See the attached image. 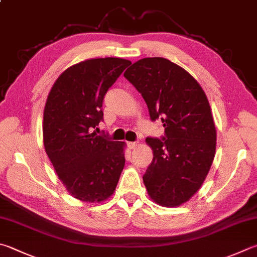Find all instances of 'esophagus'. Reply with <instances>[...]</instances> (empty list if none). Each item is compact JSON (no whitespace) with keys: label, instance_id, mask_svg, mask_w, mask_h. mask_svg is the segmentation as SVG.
Returning <instances> with one entry per match:
<instances>
[{"label":"esophagus","instance_id":"obj_1","mask_svg":"<svg viewBox=\"0 0 257 257\" xmlns=\"http://www.w3.org/2000/svg\"><path fill=\"white\" fill-rule=\"evenodd\" d=\"M138 145V142H127V147L130 149H134Z\"/></svg>","mask_w":257,"mask_h":257}]
</instances>
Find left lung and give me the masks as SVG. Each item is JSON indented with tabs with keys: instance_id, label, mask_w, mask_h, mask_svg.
<instances>
[{
	"instance_id": "8db88e82",
	"label": "left lung",
	"mask_w": 257,
	"mask_h": 257,
	"mask_svg": "<svg viewBox=\"0 0 257 257\" xmlns=\"http://www.w3.org/2000/svg\"><path fill=\"white\" fill-rule=\"evenodd\" d=\"M148 105L150 118L161 119L162 139L147 138L153 160L143 176L158 205L177 207L199 190L216 152V127L204 89L166 58H143L124 72Z\"/></svg>"
}]
</instances>
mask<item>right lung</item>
I'll use <instances>...</instances> for the list:
<instances>
[{
  "instance_id": "right-lung-1",
  "label": "right lung",
  "mask_w": 257,
  "mask_h": 257,
  "mask_svg": "<svg viewBox=\"0 0 257 257\" xmlns=\"http://www.w3.org/2000/svg\"><path fill=\"white\" fill-rule=\"evenodd\" d=\"M131 61L97 58L58 77L43 112V145L70 195L100 202L113 195L125 164L124 142L91 132L103 120L104 96Z\"/></svg>"
}]
</instances>
